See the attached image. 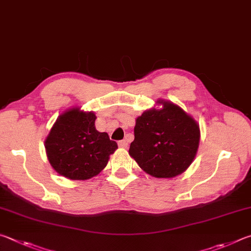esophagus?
Segmentation results:
<instances>
[{"label":"esophagus","instance_id":"34e87169","mask_svg":"<svg viewBox=\"0 0 251 251\" xmlns=\"http://www.w3.org/2000/svg\"><path fill=\"white\" fill-rule=\"evenodd\" d=\"M128 146H129V143H128V141H126V140H122V141L119 142V147L122 148V149H126V148H128Z\"/></svg>","mask_w":251,"mask_h":251}]
</instances>
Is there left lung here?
<instances>
[{
  "label": "left lung",
  "instance_id": "obj_1",
  "mask_svg": "<svg viewBox=\"0 0 251 251\" xmlns=\"http://www.w3.org/2000/svg\"><path fill=\"white\" fill-rule=\"evenodd\" d=\"M162 109L148 110L137 119L129 154L154 177H174L194 160L200 126L176 104L159 101Z\"/></svg>",
  "mask_w": 251,
  "mask_h": 251
}]
</instances>
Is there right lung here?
<instances>
[{
    "instance_id": "right-lung-1",
    "label": "right lung",
    "mask_w": 251,
    "mask_h": 251,
    "mask_svg": "<svg viewBox=\"0 0 251 251\" xmlns=\"http://www.w3.org/2000/svg\"><path fill=\"white\" fill-rule=\"evenodd\" d=\"M96 116L72 109L59 116L45 141L48 161L70 179H88L102 171L117 143L95 126Z\"/></svg>"
}]
</instances>
